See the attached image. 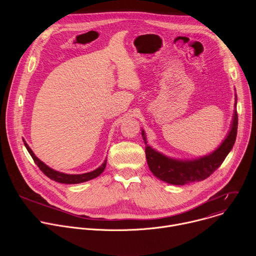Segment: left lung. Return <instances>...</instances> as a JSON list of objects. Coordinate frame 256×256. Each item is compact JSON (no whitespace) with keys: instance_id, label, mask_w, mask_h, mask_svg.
<instances>
[{"instance_id":"left-lung-1","label":"left lung","mask_w":256,"mask_h":256,"mask_svg":"<svg viewBox=\"0 0 256 256\" xmlns=\"http://www.w3.org/2000/svg\"><path fill=\"white\" fill-rule=\"evenodd\" d=\"M234 107L231 128L225 140L214 151L196 159H174L156 151L149 146L146 134L144 130H142V136L146 144V158H147V163L152 173L160 180L174 186H184L192 182L202 181L212 174L224 162L236 140L238 126L236 94Z\"/></svg>"}]
</instances>
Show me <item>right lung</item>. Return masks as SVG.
<instances>
[{"mask_svg": "<svg viewBox=\"0 0 256 256\" xmlns=\"http://www.w3.org/2000/svg\"><path fill=\"white\" fill-rule=\"evenodd\" d=\"M24 144L27 149V151L29 152L30 156L32 157V159L34 160L35 164L40 167V169L48 176L50 177L52 180H54L56 182H60V184H82V182L94 179L96 177H98L105 169L106 167V161L105 160L101 166H99L97 169L91 171V172H87V173H83V174H66V173H62L60 171H56L50 167H48L46 164H44L42 161H40L38 157L35 156V154L32 152V150L30 149L29 146L27 144V142H25V140L23 138Z\"/></svg>", "mask_w": 256, "mask_h": 256, "instance_id": "add662e5", "label": "right lung"}]
</instances>
